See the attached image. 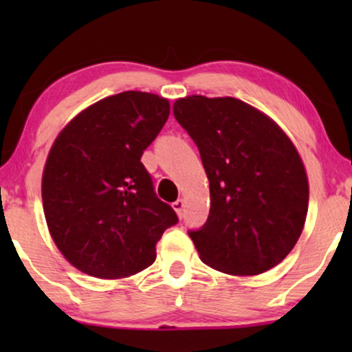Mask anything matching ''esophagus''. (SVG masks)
Listing matches in <instances>:
<instances>
[{
	"label": "esophagus",
	"instance_id": "esophagus-1",
	"mask_svg": "<svg viewBox=\"0 0 352 352\" xmlns=\"http://www.w3.org/2000/svg\"><path fill=\"white\" fill-rule=\"evenodd\" d=\"M172 207H173V210H175V213L177 215H179L180 218L184 217V208H185V201L182 200V199H179L177 201H173L172 204Z\"/></svg>",
	"mask_w": 352,
	"mask_h": 352
}]
</instances>
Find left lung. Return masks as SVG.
Returning <instances> with one entry per match:
<instances>
[{
	"mask_svg": "<svg viewBox=\"0 0 352 352\" xmlns=\"http://www.w3.org/2000/svg\"><path fill=\"white\" fill-rule=\"evenodd\" d=\"M173 116L199 147L210 182L207 223L188 233L200 260L235 276L274 268L308 215V175L292 139L235 98L187 96Z\"/></svg>",
	"mask_w": 352,
	"mask_h": 352,
	"instance_id": "left-lung-1",
	"label": "left lung"
}]
</instances>
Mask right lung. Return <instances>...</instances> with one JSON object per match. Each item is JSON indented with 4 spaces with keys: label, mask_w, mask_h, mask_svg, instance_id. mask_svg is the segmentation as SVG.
<instances>
[{
    "label": "right lung",
    "mask_w": 352,
    "mask_h": 352,
    "mask_svg": "<svg viewBox=\"0 0 352 352\" xmlns=\"http://www.w3.org/2000/svg\"><path fill=\"white\" fill-rule=\"evenodd\" d=\"M170 114L151 92L125 91L80 111L47 153L41 193L47 230L79 272L120 280L155 261V245L179 221L157 199L140 162Z\"/></svg>",
    "instance_id": "obj_1"
}]
</instances>
